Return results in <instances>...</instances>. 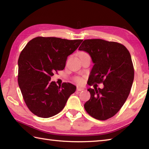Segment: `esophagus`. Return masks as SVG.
<instances>
[{
    "label": "esophagus",
    "mask_w": 149,
    "mask_h": 149,
    "mask_svg": "<svg viewBox=\"0 0 149 149\" xmlns=\"http://www.w3.org/2000/svg\"><path fill=\"white\" fill-rule=\"evenodd\" d=\"M84 90V88H81V87H77V91H83Z\"/></svg>",
    "instance_id": "1"
}]
</instances>
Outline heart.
<instances>
[{
  "label": "heart",
  "instance_id": "b5f03b06",
  "mask_svg": "<svg viewBox=\"0 0 149 149\" xmlns=\"http://www.w3.org/2000/svg\"><path fill=\"white\" fill-rule=\"evenodd\" d=\"M75 81L77 82L78 83H81L83 82V79H82L81 77H77L75 78Z\"/></svg>",
  "mask_w": 149,
  "mask_h": 149
}]
</instances>
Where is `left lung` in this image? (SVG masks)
I'll use <instances>...</instances> for the list:
<instances>
[{"label":"left lung","instance_id":"8db88e82","mask_svg":"<svg viewBox=\"0 0 149 149\" xmlns=\"http://www.w3.org/2000/svg\"><path fill=\"white\" fill-rule=\"evenodd\" d=\"M90 55L94 63L88 84H104L89 88V100L84 109L93 118L106 120L118 112L130 93L134 70L131 56L122 44L101 39L85 40L79 48Z\"/></svg>","mask_w":149,"mask_h":149}]
</instances>
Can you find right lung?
<instances>
[{
	"label": "right lung",
	"mask_w": 149,
	"mask_h": 149,
	"mask_svg": "<svg viewBox=\"0 0 149 149\" xmlns=\"http://www.w3.org/2000/svg\"><path fill=\"white\" fill-rule=\"evenodd\" d=\"M83 40L38 36L27 43L19 56L18 83L27 107L34 115L49 118L64 108L76 87L69 83L57 86L54 73L65 67L67 57Z\"/></svg>",
	"instance_id": "1"
}]
</instances>
